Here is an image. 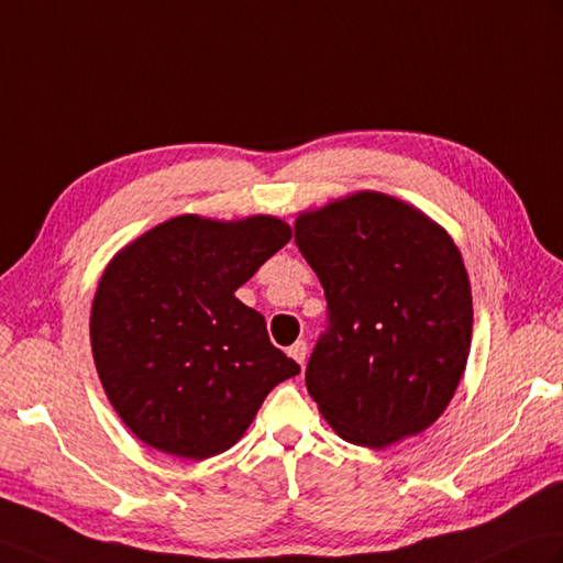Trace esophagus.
Returning <instances> with one entry per match:
<instances>
[{"label":"esophagus","instance_id":"obj_1","mask_svg":"<svg viewBox=\"0 0 563 563\" xmlns=\"http://www.w3.org/2000/svg\"><path fill=\"white\" fill-rule=\"evenodd\" d=\"M287 355H290L299 367H305V360H307V343L305 341H297L295 345H290V350H287Z\"/></svg>","mask_w":563,"mask_h":563}]
</instances>
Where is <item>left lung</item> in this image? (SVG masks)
Wrapping results in <instances>:
<instances>
[{
	"instance_id": "1",
	"label": "left lung",
	"mask_w": 563,
	"mask_h": 563,
	"mask_svg": "<svg viewBox=\"0 0 563 563\" xmlns=\"http://www.w3.org/2000/svg\"><path fill=\"white\" fill-rule=\"evenodd\" d=\"M295 242L329 305L305 374L323 420L369 449L434 424L473 338V292L449 232L394 196L357 191L299 213Z\"/></svg>"
}]
</instances>
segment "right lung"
<instances>
[{"mask_svg":"<svg viewBox=\"0 0 563 563\" xmlns=\"http://www.w3.org/2000/svg\"><path fill=\"white\" fill-rule=\"evenodd\" d=\"M292 232L273 216H177L117 254L90 309V347L112 408L151 449L206 461L228 451L299 364L234 290Z\"/></svg>","mask_w":563,"mask_h":563,"instance_id":"obj_1","label":"right lung"}]
</instances>
